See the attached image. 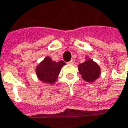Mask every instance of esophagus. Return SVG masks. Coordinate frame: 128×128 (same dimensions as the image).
<instances>
[{
    "instance_id": "34e87169",
    "label": "esophagus",
    "mask_w": 128,
    "mask_h": 128,
    "mask_svg": "<svg viewBox=\"0 0 128 128\" xmlns=\"http://www.w3.org/2000/svg\"><path fill=\"white\" fill-rule=\"evenodd\" d=\"M68 63L69 64H74V60H71L69 61V62H68Z\"/></svg>"
}]
</instances>
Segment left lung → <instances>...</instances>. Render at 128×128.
Segmentation results:
<instances>
[{"mask_svg":"<svg viewBox=\"0 0 128 128\" xmlns=\"http://www.w3.org/2000/svg\"><path fill=\"white\" fill-rule=\"evenodd\" d=\"M78 71L83 80L88 82L94 81L100 75V68L92 60H87L79 64Z\"/></svg>","mask_w":128,"mask_h":128,"instance_id":"left-lung-1","label":"left lung"}]
</instances>
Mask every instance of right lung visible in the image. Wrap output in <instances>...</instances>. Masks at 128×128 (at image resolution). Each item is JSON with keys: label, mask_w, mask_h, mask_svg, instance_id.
<instances>
[{"label": "right lung", "mask_w": 128, "mask_h": 128, "mask_svg": "<svg viewBox=\"0 0 128 128\" xmlns=\"http://www.w3.org/2000/svg\"><path fill=\"white\" fill-rule=\"evenodd\" d=\"M64 65L65 62L63 61L56 62L52 60L50 57H47L36 67V72L41 81L52 84L56 81L61 68Z\"/></svg>", "instance_id": "obj_1"}]
</instances>
